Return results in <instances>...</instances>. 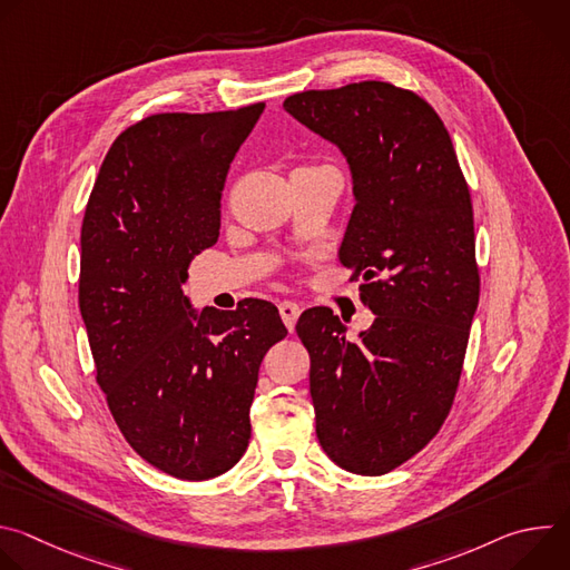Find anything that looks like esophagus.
Returning <instances> with one entry per match:
<instances>
[{
  "label": "esophagus",
  "mask_w": 570,
  "mask_h": 570,
  "mask_svg": "<svg viewBox=\"0 0 570 570\" xmlns=\"http://www.w3.org/2000/svg\"><path fill=\"white\" fill-rule=\"evenodd\" d=\"M299 313H302V308H299L295 302H291V299L279 302V315H282L284 324L288 327V332H293V330H295V322H297Z\"/></svg>",
  "instance_id": "1"
}]
</instances>
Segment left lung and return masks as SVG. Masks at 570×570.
Here are the masks:
<instances>
[{
	"label": "left lung",
	"mask_w": 570,
	"mask_h": 570,
	"mask_svg": "<svg viewBox=\"0 0 570 570\" xmlns=\"http://www.w3.org/2000/svg\"><path fill=\"white\" fill-rule=\"evenodd\" d=\"M284 110L347 159L356 205L338 257L376 315L354 343L330 306L299 315L315 433L338 466L381 475L453 405L480 295L469 187L449 130L411 90L363 80L293 95Z\"/></svg>",
	"instance_id": "left-lung-1"
}]
</instances>
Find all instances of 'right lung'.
I'll list each match as a JSON object with an SVG mask.
<instances>
[{
  "mask_svg": "<svg viewBox=\"0 0 570 570\" xmlns=\"http://www.w3.org/2000/svg\"><path fill=\"white\" fill-rule=\"evenodd\" d=\"M264 108L132 124L80 227L78 304L97 383L137 455L180 480L220 475L246 453L259 365L288 334L273 302L196 313L183 291L191 259L218 240L229 165Z\"/></svg>",
  "mask_w": 570,
  "mask_h": 570,
  "instance_id": "1",
  "label": "right lung"
}]
</instances>
